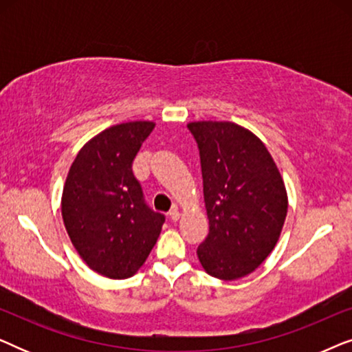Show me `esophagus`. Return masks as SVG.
I'll return each instance as SVG.
<instances>
[{
  "mask_svg": "<svg viewBox=\"0 0 352 352\" xmlns=\"http://www.w3.org/2000/svg\"><path fill=\"white\" fill-rule=\"evenodd\" d=\"M179 216H181L179 210H177V206H175V208H173V210L170 211V218H171L173 221H177V219H179Z\"/></svg>",
  "mask_w": 352,
  "mask_h": 352,
  "instance_id": "esophagus-1",
  "label": "esophagus"
}]
</instances>
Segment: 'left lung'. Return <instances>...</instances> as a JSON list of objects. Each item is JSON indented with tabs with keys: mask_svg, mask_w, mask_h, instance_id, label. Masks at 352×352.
<instances>
[{
	"mask_svg": "<svg viewBox=\"0 0 352 352\" xmlns=\"http://www.w3.org/2000/svg\"><path fill=\"white\" fill-rule=\"evenodd\" d=\"M200 152L210 232L197 248L211 277L237 280L269 256L288 210L283 179L261 139L232 122L187 124Z\"/></svg>",
	"mask_w": 352,
	"mask_h": 352,
	"instance_id": "1",
	"label": "left lung"
}]
</instances>
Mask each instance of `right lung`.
<instances>
[{
	"label": "right lung",
	"mask_w": 352,
	"mask_h": 352,
	"mask_svg": "<svg viewBox=\"0 0 352 352\" xmlns=\"http://www.w3.org/2000/svg\"><path fill=\"white\" fill-rule=\"evenodd\" d=\"M153 122L110 126L81 147L62 192V219L81 259L100 276L128 278L146 263L165 216L148 208L133 160Z\"/></svg>",
	"instance_id": "1"
}]
</instances>
